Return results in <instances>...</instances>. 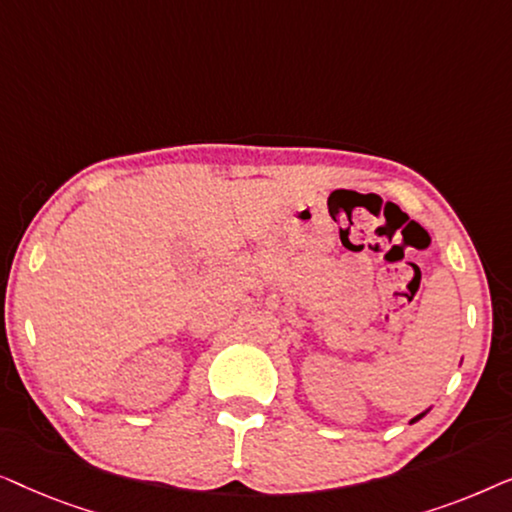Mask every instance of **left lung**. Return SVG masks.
<instances>
[{
	"instance_id": "left-lung-1",
	"label": "left lung",
	"mask_w": 512,
	"mask_h": 512,
	"mask_svg": "<svg viewBox=\"0 0 512 512\" xmlns=\"http://www.w3.org/2000/svg\"><path fill=\"white\" fill-rule=\"evenodd\" d=\"M429 410H431V408H429ZM429 410L419 412V415H417V417H412V419H410V424H415V422H419V419H422V417H424V415H426V412H429Z\"/></svg>"
}]
</instances>
